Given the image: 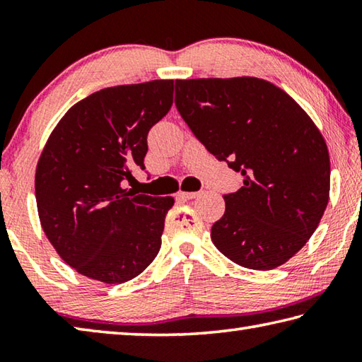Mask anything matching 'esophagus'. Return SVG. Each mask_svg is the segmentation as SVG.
I'll return each instance as SVG.
<instances>
[{"mask_svg":"<svg viewBox=\"0 0 362 362\" xmlns=\"http://www.w3.org/2000/svg\"><path fill=\"white\" fill-rule=\"evenodd\" d=\"M201 193H203V192H180L179 196L183 199H194V198H198Z\"/></svg>","mask_w":362,"mask_h":362,"instance_id":"1","label":"esophagus"}]
</instances>
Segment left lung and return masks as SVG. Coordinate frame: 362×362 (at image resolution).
Returning a JSON list of instances; mask_svg holds the SVG:
<instances>
[{
	"instance_id": "1",
	"label": "left lung",
	"mask_w": 362,
	"mask_h": 362,
	"mask_svg": "<svg viewBox=\"0 0 362 362\" xmlns=\"http://www.w3.org/2000/svg\"><path fill=\"white\" fill-rule=\"evenodd\" d=\"M175 107L206 150L243 175V187L223 194L212 243L244 268L283 265L329 201V151L315 122L284 90L249 76L177 79Z\"/></svg>"
}]
</instances>
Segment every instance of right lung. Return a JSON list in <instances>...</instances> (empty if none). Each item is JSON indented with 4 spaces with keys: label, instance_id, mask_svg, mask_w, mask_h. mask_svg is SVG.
<instances>
[{
    "label": "right lung",
    "instance_id": "add662e5",
    "mask_svg": "<svg viewBox=\"0 0 362 362\" xmlns=\"http://www.w3.org/2000/svg\"><path fill=\"white\" fill-rule=\"evenodd\" d=\"M174 81L115 86L73 105L49 137L36 168L41 226L57 254L90 279L139 276L161 247L170 196L127 192L145 169L146 136L173 107Z\"/></svg>",
    "mask_w": 362,
    "mask_h": 362
}]
</instances>
